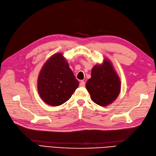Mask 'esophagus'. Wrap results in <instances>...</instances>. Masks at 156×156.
Wrapping results in <instances>:
<instances>
[{
  "label": "esophagus",
  "instance_id": "esophagus-1",
  "mask_svg": "<svg viewBox=\"0 0 156 156\" xmlns=\"http://www.w3.org/2000/svg\"><path fill=\"white\" fill-rule=\"evenodd\" d=\"M84 86H85V82L83 81V80H82V81L80 82V87H84Z\"/></svg>",
  "mask_w": 156,
  "mask_h": 156
}]
</instances>
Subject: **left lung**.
Instances as JSON below:
<instances>
[{"label":"left lung","mask_w":156,"mask_h":156,"mask_svg":"<svg viewBox=\"0 0 156 156\" xmlns=\"http://www.w3.org/2000/svg\"><path fill=\"white\" fill-rule=\"evenodd\" d=\"M86 88L92 101L98 105L106 107L116 100L120 93L121 81L108 59L94 66Z\"/></svg>","instance_id":"1"}]
</instances>
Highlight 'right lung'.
I'll return each mask as SVG.
<instances>
[{
    "mask_svg": "<svg viewBox=\"0 0 156 156\" xmlns=\"http://www.w3.org/2000/svg\"><path fill=\"white\" fill-rule=\"evenodd\" d=\"M78 85L79 82L60 53L48 59L38 76L39 96L46 104L54 107L68 101Z\"/></svg>",
    "mask_w": 156,
    "mask_h": 156,
    "instance_id": "1",
    "label": "right lung"
}]
</instances>
